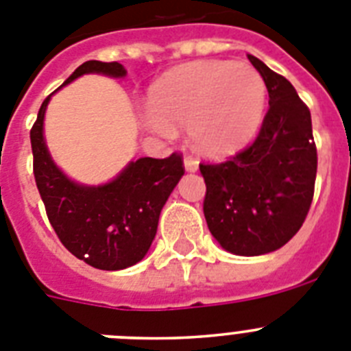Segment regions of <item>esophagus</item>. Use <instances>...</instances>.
<instances>
[{
    "label": "esophagus",
    "mask_w": 351,
    "mask_h": 351,
    "mask_svg": "<svg viewBox=\"0 0 351 351\" xmlns=\"http://www.w3.org/2000/svg\"><path fill=\"white\" fill-rule=\"evenodd\" d=\"M184 170L186 172H190V173H193V172H197L198 170V161L197 160H193V158H184Z\"/></svg>",
    "instance_id": "34e87169"
}]
</instances>
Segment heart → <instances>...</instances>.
<instances>
[{
	"instance_id": "b5f03b06",
	"label": "heart",
	"mask_w": 351,
	"mask_h": 351,
	"mask_svg": "<svg viewBox=\"0 0 351 351\" xmlns=\"http://www.w3.org/2000/svg\"><path fill=\"white\" fill-rule=\"evenodd\" d=\"M267 86L255 66L197 61L167 71L151 89L145 125L172 137L186 125L191 145L213 158L228 156L255 137L263 119Z\"/></svg>"
}]
</instances>
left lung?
Returning <instances> with one entry per match:
<instances>
[{"mask_svg": "<svg viewBox=\"0 0 351 351\" xmlns=\"http://www.w3.org/2000/svg\"><path fill=\"white\" fill-rule=\"evenodd\" d=\"M269 91L258 137L219 165H200L207 186L204 216L213 237L232 255L280 250L299 232L315 193L316 147L311 114L295 88L247 54Z\"/></svg>", "mask_w": 351, "mask_h": 351, "instance_id": "obj_1", "label": "left lung"}]
</instances>
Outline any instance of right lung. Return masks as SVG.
I'll list each match as a JSON object with an SVG mask.
<instances>
[{
	"mask_svg": "<svg viewBox=\"0 0 351 351\" xmlns=\"http://www.w3.org/2000/svg\"><path fill=\"white\" fill-rule=\"evenodd\" d=\"M89 73L110 79L126 77L121 63L93 60L80 64L63 86ZM52 95L45 98L31 128L35 181L49 221L71 255L91 267L101 271L132 267L147 255L161 209L184 176L181 156L173 153L165 160H132L116 178L101 184H82L68 178L52 160L43 135Z\"/></svg>",
	"mask_w": 351,
	"mask_h": 351,
	"instance_id": "right-lung-1",
	"label": "right lung"
}]
</instances>
